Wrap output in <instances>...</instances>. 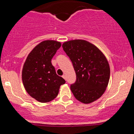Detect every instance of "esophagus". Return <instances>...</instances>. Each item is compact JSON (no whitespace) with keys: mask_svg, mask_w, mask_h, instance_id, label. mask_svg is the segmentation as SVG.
I'll return each mask as SVG.
<instances>
[{"mask_svg":"<svg viewBox=\"0 0 134 134\" xmlns=\"http://www.w3.org/2000/svg\"><path fill=\"white\" fill-rule=\"evenodd\" d=\"M62 77L64 78V79H65V80H66V76H65V75H63V76H62Z\"/></svg>","mask_w":134,"mask_h":134,"instance_id":"34e87169","label":"esophagus"}]
</instances>
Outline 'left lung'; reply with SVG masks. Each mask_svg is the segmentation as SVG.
I'll return each instance as SVG.
<instances>
[{"mask_svg":"<svg viewBox=\"0 0 134 134\" xmlns=\"http://www.w3.org/2000/svg\"><path fill=\"white\" fill-rule=\"evenodd\" d=\"M62 47L76 72V81L70 85L74 96L85 104L97 100L104 93L110 79L107 58L96 46L83 40L66 41Z\"/></svg>","mask_w":134,"mask_h":134,"instance_id":"8db88e82","label":"left lung"}]
</instances>
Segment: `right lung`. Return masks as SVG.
I'll list each match as a JSON object with an SVG mask.
<instances>
[{
	"mask_svg": "<svg viewBox=\"0 0 134 134\" xmlns=\"http://www.w3.org/2000/svg\"><path fill=\"white\" fill-rule=\"evenodd\" d=\"M61 47L60 42L45 40L29 53L23 65L22 80L24 88L32 98L47 103L57 96L60 86L65 81L58 76L52 59Z\"/></svg>",
	"mask_w": 134,
	"mask_h": 134,
	"instance_id": "1",
	"label": "right lung"
}]
</instances>
